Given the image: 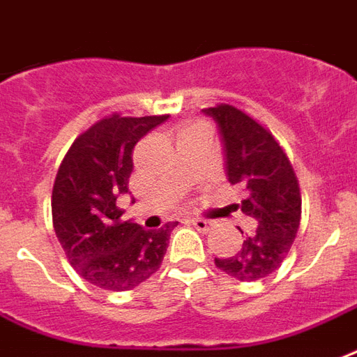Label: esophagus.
Returning <instances> with one entry per match:
<instances>
[{
    "label": "esophagus",
    "instance_id": "34e87169",
    "mask_svg": "<svg viewBox=\"0 0 357 357\" xmlns=\"http://www.w3.org/2000/svg\"><path fill=\"white\" fill-rule=\"evenodd\" d=\"M192 225L196 226L197 230H199V232H204V234H207V232H211V230H213V228H215V220H209V218H192Z\"/></svg>",
    "mask_w": 357,
    "mask_h": 357
}]
</instances>
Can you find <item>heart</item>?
Masks as SVG:
<instances>
[{
	"mask_svg": "<svg viewBox=\"0 0 357 357\" xmlns=\"http://www.w3.org/2000/svg\"><path fill=\"white\" fill-rule=\"evenodd\" d=\"M197 127H199V125H197Z\"/></svg>",
	"mask_w": 357,
	"mask_h": 357,
	"instance_id": "heart-1",
	"label": "heart"
}]
</instances>
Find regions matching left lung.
<instances>
[{"label": "left lung", "mask_w": 357, "mask_h": 357, "mask_svg": "<svg viewBox=\"0 0 357 357\" xmlns=\"http://www.w3.org/2000/svg\"><path fill=\"white\" fill-rule=\"evenodd\" d=\"M204 114L218 127L228 181L245 192L239 209L257 226L238 253L215 259V264L239 282H255L282 266L295 241L301 225L298 181L282 146L253 118L230 104L205 108Z\"/></svg>", "instance_id": "1"}]
</instances>
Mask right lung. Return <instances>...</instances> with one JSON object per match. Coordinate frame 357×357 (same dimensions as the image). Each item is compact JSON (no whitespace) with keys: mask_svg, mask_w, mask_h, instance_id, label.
Segmentation results:
<instances>
[{"mask_svg":"<svg viewBox=\"0 0 357 357\" xmlns=\"http://www.w3.org/2000/svg\"><path fill=\"white\" fill-rule=\"evenodd\" d=\"M169 116L112 114L82 132L64 155L53 186V226L70 264L83 280L129 291L158 272L178 222L146 230L121 220L116 199L129 192L132 148Z\"/></svg>","mask_w":357,"mask_h":357,"instance_id":"obj_1","label":"right lung"}]
</instances>
